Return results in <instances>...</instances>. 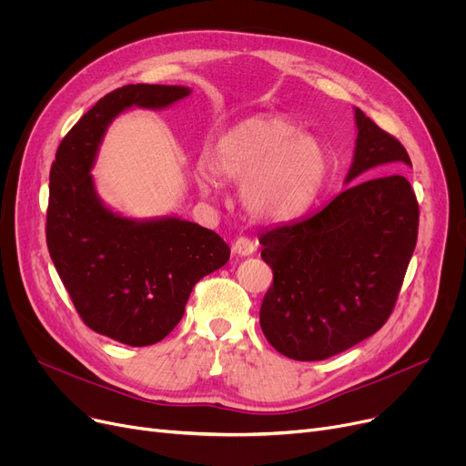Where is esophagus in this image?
Masks as SVG:
<instances>
[{
    "mask_svg": "<svg viewBox=\"0 0 466 466\" xmlns=\"http://www.w3.org/2000/svg\"><path fill=\"white\" fill-rule=\"evenodd\" d=\"M232 249H234V253L239 255V257H249V255H253V253L257 251V246H255V243H253L249 238H238V239L234 241Z\"/></svg>",
    "mask_w": 466,
    "mask_h": 466,
    "instance_id": "1",
    "label": "esophagus"
}]
</instances>
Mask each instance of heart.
I'll return each instance as SVG.
<instances>
[{
	"label": "heart",
	"mask_w": 466,
	"mask_h": 466,
	"mask_svg": "<svg viewBox=\"0 0 466 466\" xmlns=\"http://www.w3.org/2000/svg\"><path fill=\"white\" fill-rule=\"evenodd\" d=\"M209 174L238 181V202L260 223H285L302 215L321 192L332 169L327 143L287 115H255L220 134L206 153ZM211 192L208 176L196 177Z\"/></svg>",
	"instance_id": "b5f03b06"
}]
</instances>
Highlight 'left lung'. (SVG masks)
<instances>
[{
    "label": "left lung",
    "mask_w": 466,
    "mask_h": 466,
    "mask_svg": "<svg viewBox=\"0 0 466 466\" xmlns=\"http://www.w3.org/2000/svg\"><path fill=\"white\" fill-rule=\"evenodd\" d=\"M355 127L350 187L317 213L258 238L274 272L260 329L295 360L329 359L378 332L418 241V200L395 174L411 166L406 149L359 107Z\"/></svg>",
    "instance_id": "obj_1"
}]
</instances>
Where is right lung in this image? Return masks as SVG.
Masks as SVG:
<instances>
[{"label": "right lung", "mask_w": 466, "mask_h": 466, "mask_svg": "<svg viewBox=\"0 0 466 466\" xmlns=\"http://www.w3.org/2000/svg\"><path fill=\"white\" fill-rule=\"evenodd\" d=\"M192 90L127 85L104 96L62 139L51 167L46 246L86 327L132 348L164 339L194 285L223 268L230 248L176 215L132 218L97 196L92 167L111 122L128 109H166Z\"/></svg>", "instance_id": "1"}]
</instances>
